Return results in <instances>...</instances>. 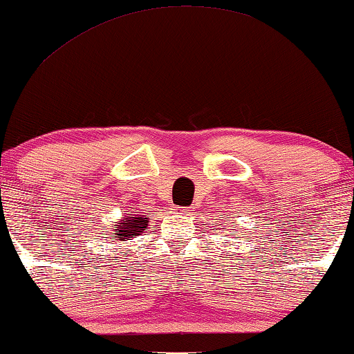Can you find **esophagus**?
<instances>
[{
    "label": "esophagus",
    "instance_id": "esophagus-1",
    "mask_svg": "<svg viewBox=\"0 0 354 354\" xmlns=\"http://www.w3.org/2000/svg\"><path fill=\"white\" fill-rule=\"evenodd\" d=\"M176 211H177V212H180V214H183V212H187V207H177Z\"/></svg>",
    "mask_w": 354,
    "mask_h": 354
}]
</instances>
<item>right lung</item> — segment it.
<instances>
[{"label": "right lung", "instance_id": "obj_1", "mask_svg": "<svg viewBox=\"0 0 354 354\" xmlns=\"http://www.w3.org/2000/svg\"><path fill=\"white\" fill-rule=\"evenodd\" d=\"M148 225V215H124V218L121 220L120 225H115L116 234L121 241H126L129 238H136L137 234L143 233V230Z\"/></svg>", "mask_w": 354, "mask_h": 354}]
</instances>
